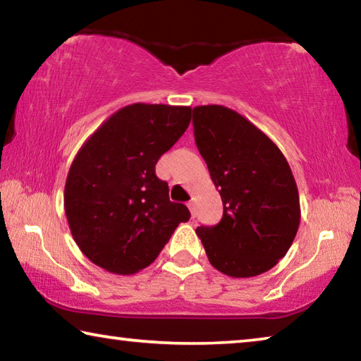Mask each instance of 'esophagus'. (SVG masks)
<instances>
[{
    "instance_id": "obj_1",
    "label": "esophagus",
    "mask_w": 361,
    "mask_h": 361,
    "mask_svg": "<svg viewBox=\"0 0 361 361\" xmlns=\"http://www.w3.org/2000/svg\"><path fill=\"white\" fill-rule=\"evenodd\" d=\"M188 209L191 210V215L194 216V215H195V212H194V202H192V200H189V202H188Z\"/></svg>"
}]
</instances>
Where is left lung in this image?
I'll use <instances>...</instances> for the list:
<instances>
[{
	"label": "left lung",
	"instance_id": "obj_1",
	"mask_svg": "<svg viewBox=\"0 0 361 361\" xmlns=\"http://www.w3.org/2000/svg\"><path fill=\"white\" fill-rule=\"evenodd\" d=\"M194 138L223 200L216 226L195 229L210 264L255 277L288 252L301 219L295 176L277 145L234 109H192Z\"/></svg>",
	"mask_w": 361,
	"mask_h": 361
}]
</instances>
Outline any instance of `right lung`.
<instances>
[{
	"label": "right lung",
	"instance_id": "right-lung-1",
	"mask_svg": "<svg viewBox=\"0 0 361 361\" xmlns=\"http://www.w3.org/2000/svg\"><path fill=\"white\" fill-rule=\"evenodd\" d=\"M191 122V106L133 103L97 129L73 161L65 213L81 252L113 274H135L157 258L191 213L170 202L156 164Z\"/></svg>",
	"mask_w": 361,
	"mask_h": 361
}]
</instances>
